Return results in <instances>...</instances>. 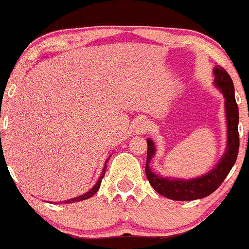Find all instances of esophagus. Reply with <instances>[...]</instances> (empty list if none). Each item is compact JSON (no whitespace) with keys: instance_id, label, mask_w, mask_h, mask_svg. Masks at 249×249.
<instances>
[{"instance_id":"esophagus-1","label":"esophagus","mask_w":249,"mask_h":249,"mask_svg":"<svg viewBox=\"0 0 249 249\" xmlns=\"http://www.w3.org/2000/svg\"><path fill=\"white\" fill-rule=\"evenodd\" d=\"M149 129V122L146 120H138L136 122V126H134V132L136 133H145Z\"/></svg>"}]
</instances>
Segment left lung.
Segmentation results:
<instances>
[{"label": "left lung", "instance_id": "1", "mask_svg": "<svg viewBox=\"0 0 249 249\" xmlns=\"http://www.w3.org/2000/svg\"><path fill=\"white\" fill-rule=\"evenodd\" d=\"M215 85L220 88L225 96L227 120V150L219 164L208 175L193 179H169L160 177L149 169V161L155 154V148L151 139H148L145 174L149 183L159 194L172 200H194L208 197L216 191L224 182L229 172L235 165L240 149V134H238V106L235 99V88L229 73L222 67L214 68Z\"/></svg>", "mask_w": 249, "mask_h": 249}]
</instances>
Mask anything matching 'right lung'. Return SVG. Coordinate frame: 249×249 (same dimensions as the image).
Wrapping results in <instances>:
<instances>
[{
	"label": "right lung",
	"mask_w": 249,
	"mask_h": 249,
	"mask_svg": "<svg viewBox=\"0 0 249 249\" xmlns=\"http://www.w3.org/2000/svg\"><path fill=\"white\" fill-rule=\"evenodd\" d=\"M106 162H107V161H106ZM105 171H106V165H105V166H104V170H103V172H101V176H100V178L98 179V182H96V184H95V186L93 187V188L90 189V191H89V192H87V193H85V194H82V196H79V197H77V198H73V199L66 200L65 203H74V202H80V200H85V199H88V198L93 197L94 194H95L96 192L99 191V188H100V184H101V181H103V178H104V175H105Z\"/></svg>",
	"instance_id": "add662e5"
}]
</instances>
